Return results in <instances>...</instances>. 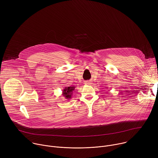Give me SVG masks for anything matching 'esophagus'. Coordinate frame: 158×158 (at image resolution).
Returning a JSON list of instances; mask_svg holds the SVG:
<instances>
[{"label":"esophagus","instance_id":"esophagus-1","mask_svg":"<svg viewBox=\"0 0 158 158\" xmlns=\"http://www.w3.org/2000/svg\"><path fill=\"white\" fill-rule=\"evenodd\" d=\"M85 84H86V85H90V84H91V81H85Z\"/></svg>","mask_w":158,"mask_h":158}]
</instances>
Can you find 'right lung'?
<instances>
[{
	"instance_id": "obj_1",
	"label": "right lung",
	"mask_w": 158,
	"mask_h": 158,
	"mask_svg": "<svg viewBox=\"0 0 158 158\" xmlns=\"http://www.w3.org/2000/svg\"><path fill=\"white\" fill-rule=\"evenodd\" d=\"M75 86H69V87H65L62 90V96L66 99H71L73 96V92L75 90Z\"/></svg>"
}]
</instances>
